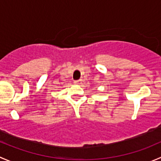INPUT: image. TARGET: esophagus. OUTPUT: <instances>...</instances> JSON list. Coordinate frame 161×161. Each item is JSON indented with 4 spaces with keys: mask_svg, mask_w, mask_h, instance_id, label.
Here are the masks:
<instances>
[{
    "mask_svg": "<svg viewBox=\"0 0 161 161\" xmlns=\"http://www.w3.org/2000/svg\"><path fill=\"white\" fill-rule=\"evenodd\" d=\"M74 83L75 84V85H80V84L82 83V80H81V79H79V80H75L74 81Z\"/></svg>",
    "mask_w": 161,
    "mask_h": 161,
    "instance_id": "obj_1",
    "label": "esophagus"
}]
</instances>
